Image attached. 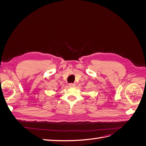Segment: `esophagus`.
Here are the masks:
<instances>
[{
  "mask_svg": "<svg viewBox=\"0 0 146 146\" xmlns=\"http://www.w3.org/2000/svg\"><path fill=\"white\" fill-rule=\"evenodd\" d=\"M69 85L70 88H74L75 86H76V85H75V84H74V83H70Z\"/></svg>",
  "mask_w": 146,
  "mask_h": 146,
  "instance_id": "34e87169",
  "label": "esophagus"
}]
</instances>
